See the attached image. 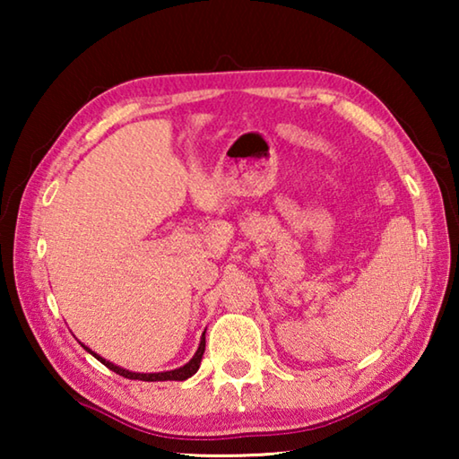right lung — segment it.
I'll return each mask as SVG.
<instances>
[{"label":"right lung","instance_id":"1","mask_svg":"<svg viewBox=\"0 0 459 459\" xmlns=\"http://www.w3.org/2000/svg\"><path fill=\"white\" fill-rule=\"evenodd\" d=\"M204 333H206V332H204ZM204 333H202V338H200V346H198L196 354L192 356V360H190V362H186L184 367H180V368H176V370H166V372H131V370H126V368L117 367V364H113V362L105 360L103 356L95 354V352L91 351V348H87L84 344H82V348H84V351H87V352H91L92 356H95V359H97L99 362H103L108 370L117 372V375L126 377V378H131V380H147V383H155V380H186V378H190L192 375H196V370L200 368L202 354H204V348H206V336H204Z\"/></svg>","mask_w":459,"mask_h":459}]
</instances>
